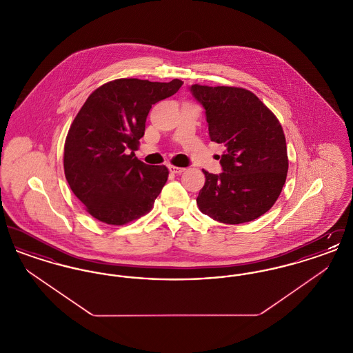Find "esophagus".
<instances>
[{
  "label": "esophagus",
  "mask_w": 353,
  "mask_h": 353,
  "mask_svg": "<svg viewBox=\"0 0 353 353\" xmlns=\"http://www.w3.org/2000/svg\"><path fill=\"white\" fill-rule=\"evenodd\" d=\"M169 172L170 173H173V174H180V173H183L184 172V168H180V167H174V165H169L168 167Z\"/></svg>",
  "instance_id": "obj_1"
}]
</instances>
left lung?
<instances>
[{
	"instance_id": "8db88e82",
	"label": "left lung",
	"mask_w": 353,
	"mask_h": 353,
	"mask_svg": "<svg viewBox=\"0 0 353 353\" xmlns=\"http://www.w3.org/2000/svg\"><path fill=\"white\" fill-rule=\"evenodd\" d=\"M189 91L205 110L210 140L225 145L222 173L203 170L200 210L230 225L261 217L278 200L287 177L281 123L249 90L193 84Z\"/></svg>"
}]
</instances>
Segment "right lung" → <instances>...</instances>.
<instances>
[{"label": "right lung", "mask_w": 353, "mask_h": 353, "mask_svg": "<svg viewBox=\"0 0 353 353\" xmlns=\"http://www.w3.org/2000/svg\"><path fill=\"white\" fill-rule=\"evenodd\" d=\"M181 85L180 79H117L87 98L68 130L63 167L72 193L94 219L124 225L151 210L168 169L144 164L134 151L152 105Z\"/></svg>", "instance_id": "right-lung-1"}]
</instances>
